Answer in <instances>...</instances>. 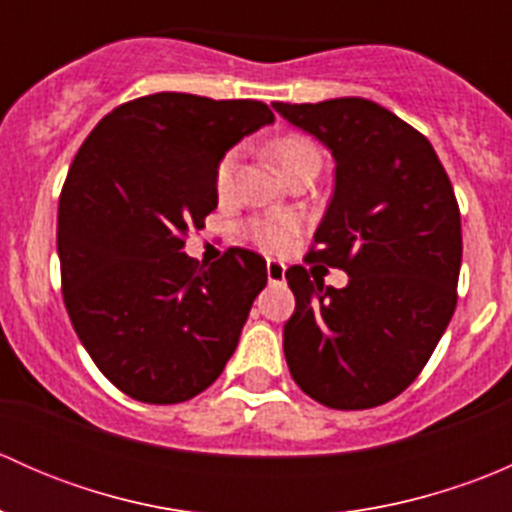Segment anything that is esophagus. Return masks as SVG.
Returning a JSON list of instances; mask_svg holds the SVG:
<instances>
[{
    "label": "esophagus",
    "instance_id": "esophagus-1",
    "mask_svg": "<svg viewBox=\"0 0 512 512\" xmlns=\"http://www.w3.org/2000/svg\"><path fill=\"white\" fill-rule=\"evenodd\" d=\"M285 275H287V267L282 265V262L267 260V280H270V285H280V282H285Z\"/></svg>",
    "mask_w": 512,
    "mask_h": 512
}]
</instances>
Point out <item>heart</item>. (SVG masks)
<instances>
[{"label":"heart","instance_id":"b5f03b06","mask_svg":"<svg viewBox=\"0 0 512 512\" xmlns=\"http://www.w3.org/2000/svg\"><path fill=\"white\" fill-rule=\"evenodd\" d=\"M275 156L280 160L282 170H289L292 165H297L299 160L309 156H319L317 146L312 141L302 136H285L275 143ZM237 165V151H227L223 158L218 160V168H215V190L218 195H225L230 190L232 175H235ZM245 235L255 242L257 247L267 252H282L287 250L289 245L297 237L299 225L294 218H287V215H267V218H252L247 220Z\"/></svg>","mask_w":512,"mask_h":512}]
</instances>
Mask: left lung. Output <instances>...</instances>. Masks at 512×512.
<instances>
[{
    "label": "left lung",
    "mask_w": 512,
    "mask_h": 512,
    "mask_svg": "<svg viewBox=\"0 0 512 512\" xmlns=\"http://www.w3.org/2000/svg\"><path fill=\"white\" fill-rule=\"evenodd\" d=\"M332 151L334 195L307 262L339 267L347 287L294 265L285 359L299 389L339 411L374 409L421 374L456 309L461 213L426 136L366 98L272 103ZM313 275L309 276L308 272Z\"/></svg>",
    "instance_id": "obj_1"
}]
</instances>
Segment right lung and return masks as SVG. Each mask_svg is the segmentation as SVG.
Returning <instances> with one entry per match:
<instances>
[{"label":"right lung","instance_id":"right-lung-1","mask_svg":"<svg viewBox=\"0 0 512 512\" xmlns=\"http://www.w3.org/2000/svg\"><path fill=\"white\" fill-rule=\"evenodd\" d=\"M272 121L262 101L163 91L113 108L81 143L59 198L61 292L86 352L131 399H193L235 352L265 260L232 247L200 265L183 247L218 208V160Z\"/></svg>","mask_w":512,"mask_h":512}]
</instances>
